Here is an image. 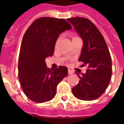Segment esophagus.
<instances>
[{
  "mask_svg": "<svg viewBox=\"0 0 124 124\" xmlns=\"http://www.w3.org/2000/svg\"><path fill=\"white\" fill-rule=\"evenodd\" d=\"M68 74H72L74 73V71L72 70H70V69H68Z\"/></svg>",
  "mask_w": 124,
  "mask_h": 124,
  "instance_id": "1",
  "label": "esophagus"
}]
</instances>
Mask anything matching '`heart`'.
<instances>
[{
    "label": "heart",
    "instance_id": "heart-1",
    "mask_svg": "<svg viewBox=\"0 0 124 124\" xmlns=\"http://www.w3.org/2000/svg\"><path fill=\"white\" fill-rule=\"evenodd\" d=\"M76 38V37H75V36H74V37H73V38Z\"/></svg>",
    "mask_w": 124,
    "mask_h": 124
}]
</instances>
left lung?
Here are the masks:
<instances>
[{"instance_id":"obj_1","label":"left lung","mask_w":124,"mask_h":124,"mask_svg":"<svg viewBox=\"0 0 124 124\" xmlns=\"http://www.w3.org/2000/svg\"><path fill=\"white\" fill-rule=\"evenodd\" d=\"M83 40V48L79 61L87 66L85 74H78L80 80L72 90L76 98L91 101L104 93L112 77V60L103 36L88 18H68Z\"/></svg>"}]
</instances>
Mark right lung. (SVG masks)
<instances>
[{"label":"right lung","instance_id":"obj_1","mask_svg":"<svg viewBox=\"0 0 124 124\" xmlns=\"http://www.w3.org/2000/svg\"><path fill=\"white\" fill-rule=\"evenodd\" d=\"M71 28L64 19L42 17L34 20L24 33L18 58V78L23 92L32 101L51 100L58 84L67 76L66 66L52 70L46 66L45 59L53 56L60 34Z\"/></svg>","mask_w":124,"mask_h":124}]
</instances>
